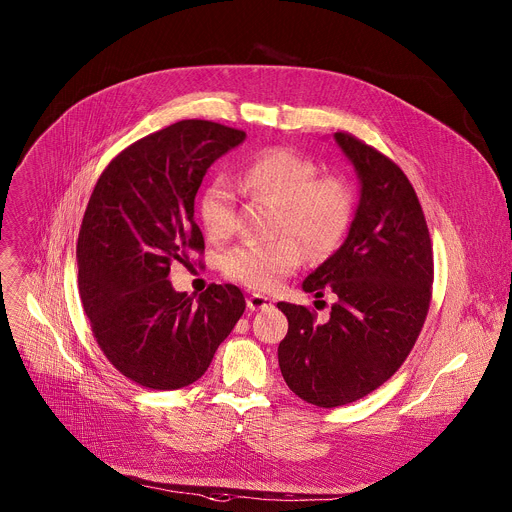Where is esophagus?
<instances>
[{
	"mask_svg": "<svg viewBox=\"0 0 512 512\" xmlns=\"http://www.w3.org/2000/svg\"><path fill=\"white\" fill-rule=\"evenodd\" d=\"M247 308L251 312H257V310H269L273 308V300L267 298V296H261V294H251L247 298Z\"/></svg>",
	"mask_w": 512,
	"mask_h": 512,
	"instance_id": "34e87169",
	"label": "esophagus"
}]
</instances>
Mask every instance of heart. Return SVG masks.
<instances>
[{
  "label": "heart",
  "mask_w": 512,
  "mask_h": 512,
  "mask_svg": "<svg viewBox=\"0 0 512 512\" xmlns=\"http://www.w3.org/2000/svg\"><path fill=\"white\" fill-rule=\"evenodd\" d=\"M316 174L312 160L281 148L267 150L247 164L239 184L249 194L277 204L275 233L289 237L231 249L223 261L227 277L251 289L269 291L302 265L303 244L312 259H324L338 249L352 221V192L344 180L316 178ZM198 216L208 239L223 241L231 235L235 196L225 178H214L202 190Z\"/></svg>",
  "instance_id": "obj_1"
}]
</instances>
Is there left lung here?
<instances>
[{
	"label": "left lung",
	"instance_id": "1",
	"mask_svg": "<svg viewBox=\"0 0 512 512\" xmlns=\"http://www.w3.org/2000/svg\"><path fill=\"white\" fill-rule=\"evenodd\" d=\"M352 164L360 196L340 249L302 287L332 289L330 320L279 302L289 328L279 342V369L300 399L340 407L373 393L411 352L431 300L433 253L417 194L401 168L350 133H334Z\"/></svg>",
	"mask_w": 512,
	"mask_h": 512
}]
</instances>
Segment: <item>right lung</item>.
Masks as SVG:
<instances>
[{"label":"right lung","instance_id":"right-lung-1","mask_svg":"<svg viewBox=\"0 0 512 512\" xmlns=\"http://www.w3.org/2000/svg\"><path fill=\"white\" fill-rule=\"evenodd\" d=\"M245 131L184 119L131 143L101 174L79 233V294L103 354L129 381L172 391L198 381L245 312L237 285L176 291L172 263L204 251L194 198Z\"/></svg>","mask_w":512,"mask_h":512}]
</instances>
